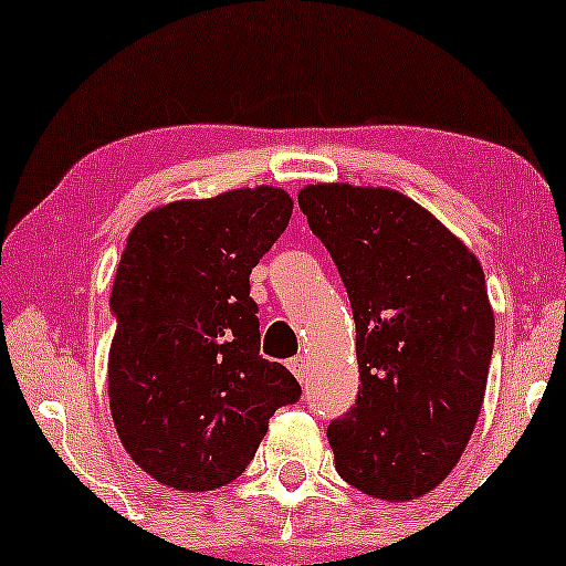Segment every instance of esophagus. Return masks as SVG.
I'll return each instance as SVG.
<instances>
[{"label": "esophagus", "mask_w": 566, "mask_h": 566, "mask_svg": "<svg viewBox=\"0 0 566 566\" xmlns=\"http://www.w3.org/2000/svg\"><path fill=\"white\" fill-rule=\"evenodd\" d=\"M289 368L293 370V376H296L301 384H304L308 378V358H306V355H296V358H291Z\"/></svg>", "instance_id": "34e87169"}]
</instances>
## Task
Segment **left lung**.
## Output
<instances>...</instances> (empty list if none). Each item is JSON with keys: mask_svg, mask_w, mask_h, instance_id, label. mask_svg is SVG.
<instances>
[{"mask_svg": "<svg viewBox=\"0 0 566 566\" xmlns=\"http://www.w3.org/2000/svg\"><path fill=\"white\" fill-rule=\"evenodd\" d=\"M308 229L353 306L358 399L329 422L337 474L374 497L430 492L482 412L494 314L479 260L397 190L308 185Z\"/></svg>", "mask_w": 566, "mask_h": 566, "instance_id": "left-lung-1", "label": "left lung"}]
</instances>
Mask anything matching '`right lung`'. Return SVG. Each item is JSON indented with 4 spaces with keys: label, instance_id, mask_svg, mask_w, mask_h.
Segmentation results:
<instances>
[{
    "label": "right lung",
    "instance_id": "obj_1",
    "mask_svg": "<svg viewBox=\"0 0 566 566\" xmlns=\"http://www.w3.org/2000/svg\"><path fill=\"white\" fill-rule=\"evenodd\" d=\"M277 188L177 200L130 231L115 273L107 360L120 443L146 474L182 492L250 467L277 407L301 386L260 355L250 273L291 221Z\"/></svg>",
    "mask_w": 566,
    "mask_h": 566
}]
</instances>
